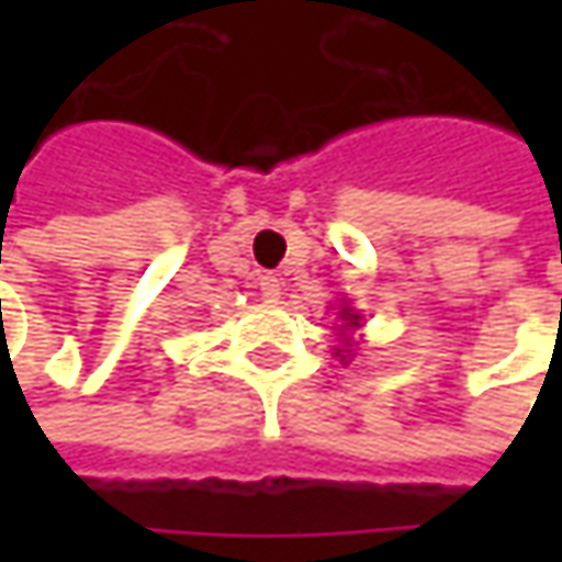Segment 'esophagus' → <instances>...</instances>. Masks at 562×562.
<instances>
[{"label": "esophagus", "instance_id": "obj_1", "mask_svg": "<svg viewBox=\"0 0 562 562\" xmlns=\"http://www.w3.org/2000/svg\"><path fill=\"white\" fill-rule=\"evenodd\" d=\"M259 291H262V300H266V303H278V300H281V278L262 274V278H259Z\"/></svg>", "mask_w": 562, "mask_h": 562}]
</instances>
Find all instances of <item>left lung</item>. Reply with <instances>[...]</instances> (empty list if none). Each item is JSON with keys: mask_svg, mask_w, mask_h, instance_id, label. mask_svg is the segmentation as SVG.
I'll return each mask as SVG.
<instances>
[{"mask_svg": "<svg viewBox=\"0 0 562 562\" xmlns=\"http://www.w3.org/2000/svg\"><path fill=\"white\" fill-rule=\"evenodd\" d=\"M337 318H340V335H344V331H353V328H359V318H362V315L353 313V310L344 303V306H340V313H337ZM350 347H353V337H344V347H337V357H344V359L350 357Z\"/></svg>", "mask_w": 562, "mask_h": 562, "instance_id": "8db88e82", "label": "left lung"}]
</instances>
